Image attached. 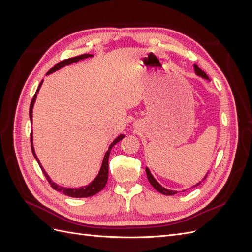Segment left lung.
Returning a JSON list of instances; mask_svg holds the SVG:
<instances>
[{
    "instance_id": "obj_1",
    "label": "left lung",
    "mask_w": 252,
    "mask_h": 252,
    "mask_svg": "<svg viewBox=\"0 0 252 252\" xmlns=\"http://www.w3.org/2000/svg\"><path fill=\"white\" fill-rule=\"evenodd\" d=\"M194 70H195V73L196 74H199L200 77H202V78H204V79H207V80H209V78L207 77V74H206L203 70H201L199 67H197L196 65H194ZM146 174H147V178H148V181H149V183L151 184V186L154 187L156 190H158V192H161V193H163V194H165V195H172V194H174V193H177V191H172V190H168V189H166V188H164V187H162L161 185L158 184V183L156 181V179L152 177V174L150 173V171H149V169L148 168H146ZM207 178V174H206V177L204 178V180ZM201 183H199V184H196L195 186H197V185H200Z\"/></svg>"
}]
</instances>
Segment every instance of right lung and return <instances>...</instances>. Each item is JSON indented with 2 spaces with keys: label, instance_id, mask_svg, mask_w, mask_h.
I'll list each match as a JSON object with an SVG mask.
<instances>
[{
  "label": "right lung",
  "instance_id": "1",
  "mask_svg": "<svg viewBox=\"0 0 252 252\" xmlns=\"http://www.w3.org/2000/svg\"><path fill=\"white\" fill-rule=\"evenodd\" d=\"M89 57H93V55H88V53H85V55H82V56H78V57H74V58H70V59H67V60H64V61H61L60 63H58L56 66H53L51 69L47 72V74H50L52 72H55L56 70H59L60 68H62L66 65H69V64H72V63H75V62H79L80 60H84L86 58H89ZM43 81L40 83L39 85V88L36 89V93L35 94L33 95L32 97V104H30V108H29V118H30V121H32V108H33V105H34V102H35V98H36V94H37V91H39L41 85H42ZM124 138V134H121L119 135L118 138L114 140L111 144L110 146L107 150V152L105 154V157H104V159H103V163H102V166H101V169H100V172H98V174L96 175V178L90 183L89 185L87 186H84V187H81V188H66V187H62L60 186L58 184H56V183H53L50 178L48 177V174L46 173V171L44 170V168L42 167V165L40 164V161L39 158H37L35 152H34V148H33V144H32V133H30V141H32V154L35 158V159L37 161V163H39L41 169L44 173L45 177H46L48 183L50 184V186L57 190V191L59 192H62L64 193L65 195H68V196H71V197H87V196H93L94 194H96L97 192H100L101 190L105 187L106 183H107V180H108V158H109V155H110V150L111 148L116 145L119 141H121L122 139Z\"/></svg>",
  "mask_w": 252,
  "mask_h": 252
}]
</instances>
